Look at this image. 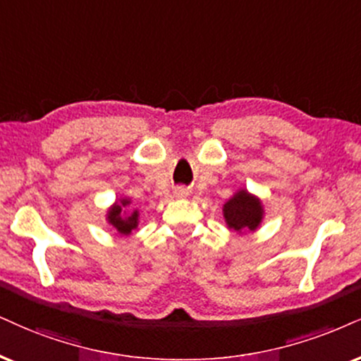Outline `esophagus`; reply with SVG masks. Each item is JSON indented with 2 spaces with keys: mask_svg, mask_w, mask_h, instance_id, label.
<instances>
[{
  "mask_svg": "<svg viewBox=\"0 0 361 361\" xmlns=\"http://www.w3.org/2000/svg\"><path fill=\"white\" fill-rule=\"evenodd\" d=\"M173 195H176V197H185V195H188V190L184 188H177L173 190Z\"/></svg>",
  "mask_w": 361,
  "mask_h": 361,
  "instance_id": "1",
  "label": "esophagus"
}]
</instances>
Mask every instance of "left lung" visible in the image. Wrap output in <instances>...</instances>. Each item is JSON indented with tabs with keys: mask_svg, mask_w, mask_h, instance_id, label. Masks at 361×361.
Wrapping results in <instances>:
<instances>
[{
	"mask_svg": "<svg viewBox=\"0 0 361 361\" xmlns=\"http://www.w3.org/2000/svg\"><path fill=\"white\" fill-rule=\"evenodd\" d=\"M226 224L235 233H246V231H256L259 228L264 209L256 195L249 194L247 190H238L233 197L222 207Z\"/></svg>",
	"mask_w": 361,
	"mask_h": 361,
	"instance_id": "8db88e82",
	"label": "left lung"
}]
</instances>
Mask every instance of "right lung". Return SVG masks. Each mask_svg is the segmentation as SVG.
Returning a JSON list of instances; mask_svg holds the SVG:
<instances>
[{
	"label": "right lung",
	"mask_w": 361,
	"mask_h": 361,
	"mask_svg": "<svg viewBox=\"0 0 361 361\" xmlns=\"http://www.w3.org/2000/svg\"><path fill=\"white\" fill-rule=\"evenodd\" d=\"M130 204V199H118L112 207L106 212V221L110 226H114L117 229L118 234L128 235L132 234L133 229H137L139 226V211H132L130 214H127V206Z\"/></svg>",
	"instance_id": "right-lung-1"
}]
</instances>
